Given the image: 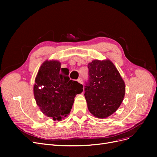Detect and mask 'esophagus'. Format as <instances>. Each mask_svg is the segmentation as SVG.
Listing matches in <instances>:
<instances>
[{
    "label": "esophagus",
    "mask_w": 157,
    "mask_h": 157,
    "mask_svg": "<svg viewBox=\"0 0 157 157\" xmlns=\"http://www.w3.org/2000/svg\"><path fill=\"white\" fill-rule=\"evenodd\" d=\"M77 81H78V83H79L80 84H83V79H82V78H78Z\"/></svg>",
    "instance_id": "obj_1"
}]
</instances>
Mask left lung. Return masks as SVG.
Returning <instances> with one entry per match:
<instances>
[{"mask_svg":"<svg viewBox=\"0 0 157 157\" xmlns=\"http://www.w3.org/2000/svg\"><path fill=\"white\" fill-rule=\"evenodd\" d=\"M88 81L85 86L88 109L97 118L108 117L123 100L124 81L109 60H94L88 63Z\"/></svg>","mask_w":157,"mask_h":157,"instance_id":"1","label":"left lung"}]
</instances>
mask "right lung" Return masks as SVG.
I'll use <instances>...</instances> for the list:
<instances>
[{"mask_svg": "<svg viewBox=\"0 0 157 157\" xmlns=\"http://www.w3.org/2000/svg\"><path fill=\"white\" fill-rule=\"evenodd\" d=\"M69 70L61 68L57 60H46L37 72L34 94L40 111L54 120H62L69 114L77 94L83 92V85L71 80Z\"/></svg>", "mask_w": 157, "mask_h": 157, "instance_id": "1", "label": "right lung"}]
</instances>
